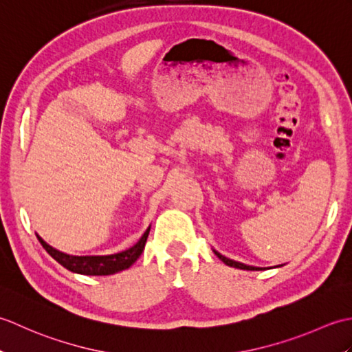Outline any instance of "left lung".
I'll return each mask as SVG.
<instances>
[{
    "label": "left lung",
    "instance_id": "obj_1",
    "mask_svg": "<svg viewBox=\"0 0 352 352\" xmlns=\"http://www.w3.org/2000/svg\"><path fill=\"white\" fill-rule=\"evenodd\" d=\"M213 252L216 254V256L219 257V260H222L223 263L226 265H228V266H231V267H237V269H245V271H261V269H266V267H256V266H250V265H243V263H241V261H234V260H231V258H227V257H223L222 254H219L218 251H214L213 250Z\"/></svg>",
    "mask_w": 352,
    "mask_h": 352
}]
</instances>
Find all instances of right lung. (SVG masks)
I'll return each instance as SVG.
<instances>
[{"mask_svg":"<svg viewBox=\"0 0 352 352\" xmlns=\"http://www.w3.org/2000/svg\"><path fill=\"white\" fill-rule=\"evenodd\" d=\"M148 234L149 227L136 245L125 251L110 254V256H69V254H65L52 248L42 237L37 236V239H39L45 251L71 272L83 275H111L121 272L124 269H129L140 257L142 251L145 248Z\"/></svg>","mask_w":352,"mask_h":352,"instance_id":"1","label":"right lung"}]
</instances>
